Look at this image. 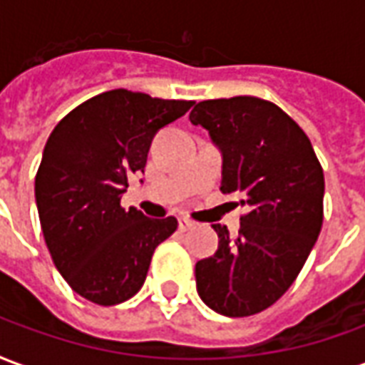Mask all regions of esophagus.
Listing matches in <instances>:
<instances>
[{
	"label": "esophagus",
	"mask_w": 365,
	"mask_h": 365,
	"mask_svg": "<svg viewBox=\"0 0 365 365\" xmlns=\"http://www.w3.org/2000/svg\"><path fill=\"white\" fill-rule=\"evenodd\" d=\"M179 230L180 231L194 230V222H190V220H186V217H180V220H179Z\"/></svg>",
	"instance_id": "obj_1"
}]
</instances>
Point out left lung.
I'll return each instance as SVG.
<instances>
[{
  "label": "left lung",
  "mask_w": 365,
  "mask_h": 365,
  "mask_svg": "<svg viewBox=\"0 0 365 365\" xmlns=\"http://www.w3.org/2000/svg\"><path fill=\"white\" fill-rule=\"evenodd\" d=\"M190 122L222 150V192L237 194L249 208L237 237L212 225L220 245L196 262V289L215 313L249 317L288 292L317 241L323 167L302 128L264 98L202 101Z\"/></svg>",
  "instance_id": "left-lung-1"
}]
</instances>
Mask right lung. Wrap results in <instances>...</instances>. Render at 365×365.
I'll use <instances>...</instances> for the list:
<instances>
[{"instance_id": "1", "label": "right lung", "mask_w": 365, "mask_h": 365, "mask_svg": "<svg viewBox=\"0 0 365 365\" xmlns=\"http://www.w3.org/2000/svg\"><path fill=\"white\" fill-rule=\"evenodd\" d=\"M194 101L113 89L66 114L48 138L34 179L42 233L70 288L97 305L140 292L157 245L177 220L124 210L128 177L143 173L153 135Z\"/></svg>"}]
</instances>
